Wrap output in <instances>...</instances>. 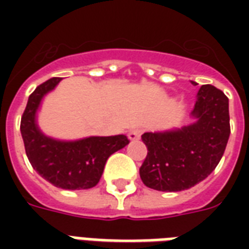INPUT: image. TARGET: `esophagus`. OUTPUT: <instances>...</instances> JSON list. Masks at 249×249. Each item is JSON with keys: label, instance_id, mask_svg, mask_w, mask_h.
<instances>
[{"label": "esophagus", "instance_id": "obj_1", "mask_svg": "<svg viewBox=\"0 0 249 249\" xmlns=\"http://www.w3.org/2000/svg\"><path fill=\"white\" fill-rule=\"evenodd\" d=\"M141 133H142V130L139 129V128H136V129H130L129 132H128V137H129L130 140H139Z\"/></svg>", "mask_w": 249, "mask_h": 249}]
</instances>
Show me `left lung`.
Here are the masks:
<instances>
[{"label": "left lung", "instance_id": "left-lung-1", "mask_svg": "<svg viewBox=\"0 0 249 249\" xmlns=\"http://www.w3.org/2000/svg\"><path fill=\"white\" fill-rule=\"evenodd\" d=\"M192 114L197 117L196 124L141 136L148 148L140 167L146 187L162 192L184 191L203 181L217 167L231 133L228 97L217 88L201 85Z\"/></svg>", "mask_w": 249, "mask_h": 249}]
</instances>
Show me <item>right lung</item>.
<instances>
[{
  "mask_svg": "<svg viewBox=\"0 0 249 249\" xmlns=\"http://www.w3.org/2000/svg\"><path fill=\"white\" fill-rule=\"evenodd\" d=\"M61 77H53L36 88L21 117V135L32 167L46 181L61 189H88L100 181L108 157L129 144L125 135L88 137L64 142L41 133L35 117L44 94L52 90Z\"/></svg>",
  "mask_w": 249,
  "mask_h": 249,
  "instance_id": "1",
  "label": "right lung"
}]
</instances>
